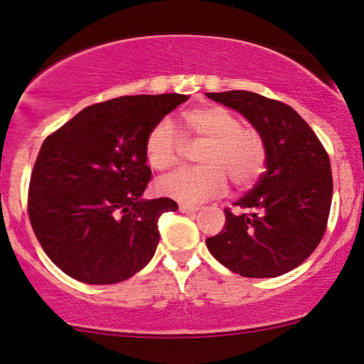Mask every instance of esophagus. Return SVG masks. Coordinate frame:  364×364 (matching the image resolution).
Returning <instances> with one entry per match:
<instances>
[{
  "label": "esophagus",
  "instance_id": "1",
  "mask_svg": "<svg viewBox=\"0 0 364 364\" xmlns=\"http://www.w3.org/2000/svg\"><path fill=\"white\" fill-rule=\"evenodd\" d=\"M200 210L198 206H190V205H179V211L181 213H196V211Z\"/></svg>",
  "mask_w": 364,
  "mask_h": 364
}]
</instances>
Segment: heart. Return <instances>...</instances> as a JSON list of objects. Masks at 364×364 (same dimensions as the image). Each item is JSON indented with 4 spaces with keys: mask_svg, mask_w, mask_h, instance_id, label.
I'll return each mask as SVG.
<instances>
[{
    "mask_svg": "<svg viewBox=\"0 0 364 364\" xmlns=\"http://www.w3.org/2000/svg\"><path fill=\"white\" fill-rule=\"evenodd\" d=\"M186 137L205 139L198 151L200 166L174 171L158 181L161 195L183 203H200L218 196L227 188V178L245 188L260 176L265 163V144L260 132L243 126L240 117L222 105H203L181 116ZM146 161L164 171L181 158V139L173 122L163 119L151 129L144 146Z\"/></svg>",
    "mask_w": 364,
    "mask_h": 364,
    "instance_id": "obj_1",
    "label": "heart"
}]
</instances>
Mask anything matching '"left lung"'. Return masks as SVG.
I'll return each instance as SVG.
<instances>
[{
  "mask_svg": "<svg viewBox=\"0 0 364 364\" xmlns=\"http://www.w3.org/2000/svg\"><path fill=\"white\" fill-rule=\"evenodd\" d=\"M243 114L265 144V171L225 208V227L206 238L210 254L242 277H277L296 269L323 240L333 200L324 146L291 105L247 90L206 94Z\"/></svg>",
  "mask_w": 364,
  "mask_h": 364,
  "instance_id": "1",
  "label": "left lung"
}]
</instances>
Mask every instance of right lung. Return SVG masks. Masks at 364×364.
<instances>
[{
	"label": "right lung",
	"mask_w": 364,
	"mask_h": 364,
	"mask_svg": "<svg viewBox=\"0 0 364 364\" xmlns=\"http://www.w3.org/2000/svg\"><path fill=\"white\" fill-rule=\"evenodd\" d=\"M181 94L126 95L89 105L41 144L28 216L50 260L85 284H116L153 259L169 198L142 200L151 179L146 137Z\"/></svg>",
	"instance_id": "add662e5"
}]
</instances>
